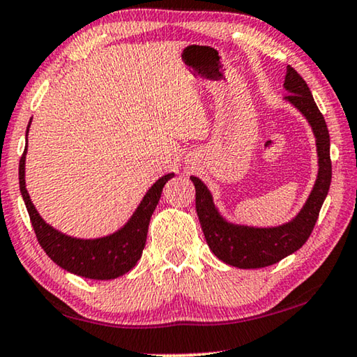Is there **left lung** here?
Wrapping results in <instances>:
<instances>
[{
	"mask_svg": "<svg viewBox=\"0 0 357 357\" xmlns=\"http://www.w3.org/2000/svg\"><path fill=\"white\" fill-rule=\"evenodd\" d=\"M286 101L310 123L318 152V176L301 211L289 222L275 227H252L225 219L214 205L213 195L202 179L190 176L195 185V209L209 250L222 262L238 268H262L280 262L305 245L318 220L322 203L331 188V137L324 117L316 106L307 82L287 66Z\"/></svg>",
	"mask_w": 357,
	"mask_h": 357,
	"instance_id": "8db88e82",
	"label": "left lung"
}]
</instances>
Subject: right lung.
Returning <instances> with one entry per match:
<instances>
[{
  "label": "right lung",
  "instance_id": "right-lung-1",
  "mask_svg": "<svg viewBox=\"0 0 357 357\" xmlns=\"http://www.w3.org/2000/svg\"><path fill=\"white\" fill-rule=\"evenodd\" d=\"M30 126L31 121L28 122L25 137H28ZM26 146L19 163L20 194L24 197L26 211L30 214L36 238L47 256L59 267L70 273L90 280H114L132 270L143 254L146 238H148L149 220L160 200L163 185L174 176V173L165 174L151 185L130 219L114 234L100 236V238H76L54 229L41 218V214L33 205L25 185Z\"/></svg>",
  "mask_w": 357,
  "mask_h": 357
}]
</instances>
